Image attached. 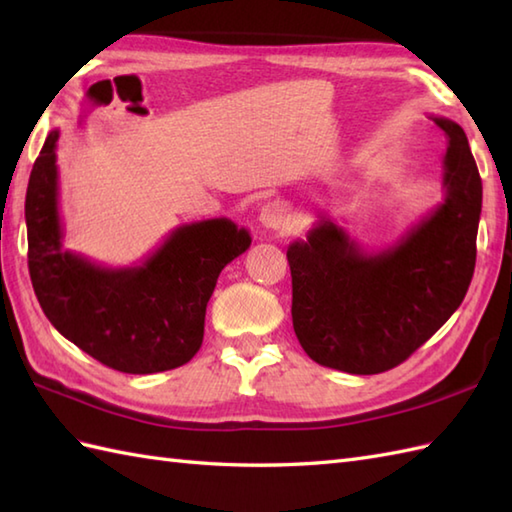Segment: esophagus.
Here are the masks:
<instances>
[{"label":"esophagus","instance_id":"1","mask_svg":"<svg viewBox=\"0 0 512 512\" xmlns=\"http://www.w3.org/2000/svg\"><path fill=\"white\" fill-rule=\"evenodd\" d=\"M286 206L281 202H266L259 211V224L270 231H281L286 226Z\"/></svg>","mask_w":512,"mask_h":512}]
</instances>
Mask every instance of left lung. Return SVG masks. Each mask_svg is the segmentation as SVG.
<instances>
[{"mask_svg": "<svg viewBox=\"0 0 512 512\" xmlns=\"http://www.w3.org/2000/svg\"><path fill=\"white\" fill-rule=\"evenodd\" d=\"M447 134L444 200L394 246L365 250L321 213L288 246L292 328L319 365L380 374L427 343L469 290L482 213V180L464 129L431 116Z\"/></svg>", "mask_w": 512, "mask_h": 512, "instance_id": "8db88e82", "label": "left lung"}]
</instances>
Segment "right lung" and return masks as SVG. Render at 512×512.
Instances as JSON below:
<instances>
[{
    "label": "right lung",
    "instance_id": "obj_1",
    "mask_svg": "<svg viewBox=\"0 0 512 512\" xmlns=\"http://www.w3.org/2000/svg\"><path fill=\"white\" fill-rule=\"evenodd\" d=\"M59 132L52 129L26 191L28 270L39 306L65 339L125 374L189 363L204 339L217 277L246 253L250 233L226 217L182 224L143 262L107 268L63 248Z\"/></svg>",
    "mask_w": 512,
    "mask_h": 512
}]
</instances>
